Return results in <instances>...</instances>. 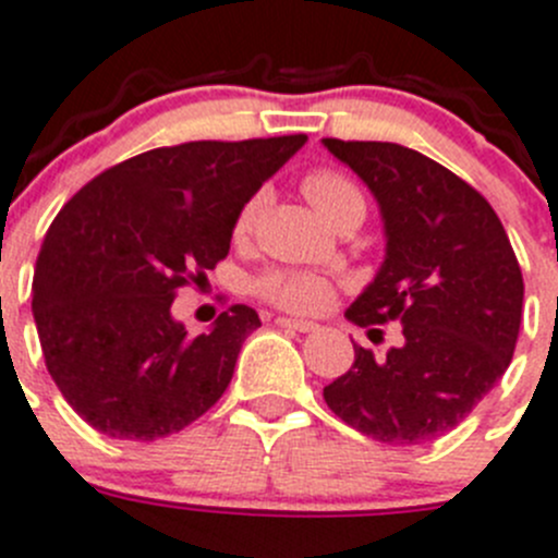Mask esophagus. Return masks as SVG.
I'll use <instances>...</instances> for the list:
<instances>
[{"label": "esophagus", "instance_id": "esophagus-1", "mask_svg": "<svg viewBox=\"0 0 558 558\" xmlns=\"http://www.w3.org/2000/svg\"><path fill=\"white\" fill-rule=\"evenodd\" d=\"M276 326H282V329H288V331H313L315 329L313 320L288 318V315H279V318H276Z\"/></svg>", "mask_w": 558, "mask_h": 558}]
</instances>
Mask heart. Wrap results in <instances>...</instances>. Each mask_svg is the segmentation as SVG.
Returning <instances> with one entry per match:
<instances>
[{"label":"heart","mask_w":558,"mask_h":558,"mask_svg":"<svg viewBox=\"0 0 558 558\" xmlns=\"http://www.w3.org/2000/svg\"><path fill=\"white\" fill-rule=\"evenodd\" d=\"M301 187H304V196L310 198V204L318 209V216L329 223L335 218H340L342 213H349V209H362L365 213V198H362L360 187L349 177H342L337 171L306 173ZM257 209L259 196L248 198L245 207L240 209L234 232H248L254 223V216H257ZM259 293L268 301H274V304L288 306V310L313 313V310H320L329 301L331 284L326 282L324 276L306 274V270H274V274L259 279Z\"/></svg>","instance_id":"b5f03b06"}]
</instances>
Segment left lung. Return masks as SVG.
Returning <instances> with one entry per match:
<instances>
[{"label":"left lung","mask_w":558,"mask_h":558,"mask_svg":"<svg viewBox=\"0 0 558 558\" xmlns=\"http://www.w3.org/2000/svg\"><path fill=\"white\" fill-rule=\"evenodd\" d=\"M324 146L365 182L385 223V263L345 318L403 329L385 360L354 342V365L324 398L367 437L423 446L459 426L512 362L523 274L487 198L432 157L381 141Z\"/></svg>","instance_id":"left-lung-1"}]
</instances>
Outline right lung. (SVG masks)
<instances>
[{
    "instance_id": "right-lung-1",
    "label": "right lung",
    "mask_w": 558,
    "mask_h": 558,
    "mask_svg": "<svg viewBox=\"0 0 558 558\" xmlns=\"http://www.w3.org/2000/svg\"><path fill=\"white\" fill-rule=\"evenodd\" d=\"M306 135L193 141L107 168L58 213L33 279L46 367L76 415L116 439H157L202 417L259 326L232 304L191 337L177 290L229 254L245 202Z\"/></svg>"
}]
</instances>
